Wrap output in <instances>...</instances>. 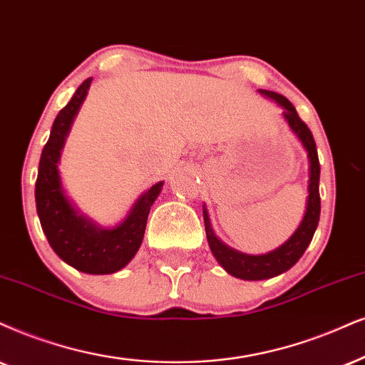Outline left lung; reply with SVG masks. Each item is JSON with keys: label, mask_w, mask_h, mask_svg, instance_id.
I'll return each instance as SVG.
<instances>
[{"label": "left lung", "mask_w": 365, "mask_h": 365, "mask_svg": "<svg viewBox=\"0 0 365 365\" xmlns=\"http://www.w3.org/2000/svg\"><path fill=\"white\" fill-rule=\"evenodd\" d=\"M259 92L264 94L266 98L274 99L276 103L283 106L284 119L288 121L293 131L297 133V136L302 140L303 146L307 148L308 158H310V185H308V202L305 217H303L297 232H294L283 246L276 249V251L267 252V255L262 256L242 255V252L234 251V249H230L225 246V244L220 242L210 227L209 215H207V210L204 209L207 241H209L210 251L214 252L215 259L220 262V266H222L227 273L236 276V278L249 281L273 278V276L284 273V271H288L293 264H297L299 257L303 256V252L307 251L308 244L312 242L318 220H320V192H318V183H320V161H318L317 145L315 140H313L310 128L307 126L305 121H302L297 109L293 108V104L289 103L284 96L264 89H259Z\"/></svg>", "instance_id": "8db88e82"}]
</instances>
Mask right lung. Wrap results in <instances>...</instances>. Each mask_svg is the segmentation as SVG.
<instances>
[{"mask_svg":"<svg viewBox=\"0 0 365 365\" xmlns=\"http://www.w3.org/2000/svg\"><path fill=\"white\" fill-rule=\"evenodd\" d=\"M92 77L86 79L73 98L55 118L47 145L41 151L35 202L38 219L48 244L60 259L89 274H109L123 269L136 255L145 236L146 220L163 183H156L138 198L123 224L99 229L79 215L63 195L57 163L71 124L87 96Z\"/></svg>","mask_w":365,"mask_h":365,"instance_id":"1","label":"right lung"}]
</instances>
